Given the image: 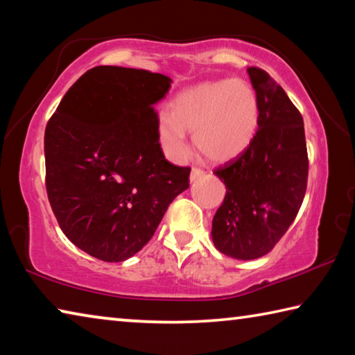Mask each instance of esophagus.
<instances>
[{
    "label": "esophagus",
    "mask_w": 355,
    "mask_h": 355,
    "mask_svg": "<svg viewBox=\"0 0 355 355\" xmlns=\"http://www.w3.org/2000/svg\"><path fill=\"white\" fill-rule=\"evenodd\" d=\"M202 177H205V171L197 169V167H194V169L191 171L189 180H191V182H196V180H199V178H202Z\"/></svg>",
    "instance_id": "34e87169"
}]
</instances>
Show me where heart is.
Here are the masks:
<instances>
[{
  "mask_svg": "<svg viewBox=\"0 0 355 355\" xmlns=\"http://www.w3.org/2000/svg\"><path fill=\"white\" fill-rule=\"evenodd\" d=\"M260 103L248 81L220 80L184 89L171 101V112L158 114L156 139L172 163H183L189 152L186 130L213 161H230L248 148L258 130Z\"/></svg>",
  "mask_w": 355,
  "mask_h": 355,
  "instance_id": "obj_1",
  "label": "heart"
}]
</instances>
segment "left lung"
<instances>
[{"instance_id":"8db88e82","label":"left lung","mask_w":355,"mask_h":355,"mask_svg":"<svg viewBox=\"0 0 355 355\" xmlns=\"http://www.w3.org/2000/svg\"><path fill=\"white\" fill-rule=\"evenodd\" d=\"M248 73L260 103L257 135L244 152L214 171L227 192L213 218L211 238L236 260L266 255L285 235L307 189L309 156L304 120L266 71Z\"/></svg>"}]
</instances>
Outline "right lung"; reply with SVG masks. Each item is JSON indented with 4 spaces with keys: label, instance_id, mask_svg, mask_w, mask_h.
I'll list each match as a JSON object with an SVG mask.
<instances>
[{
    "label": "right lung",
    "instance_id": "add662e5",
    "mask_svg": "<svg viewBox=\"0 0 355 355\" xmlns=\"http://www.w3.org/2000/svg\"><path fill=\"white\" fill-rule=\"evenodd\" d=\"M172 80L100 65L71 86L45 128L46 194L76 248L117 263L137 254L178 194L189 167L164 158L153 106Z\"/></svg>",
    "mask_w": 355,
    "mask_h": 355
}]
</instances>
